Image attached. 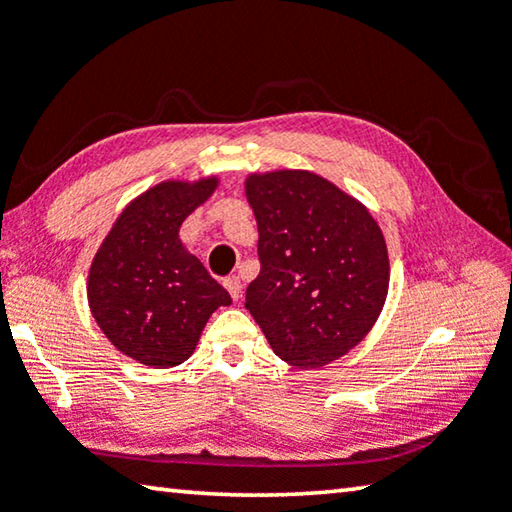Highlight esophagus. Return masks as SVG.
<instances>
[{"label":"esophagus","instance_id":"1","mask_svg":"<svg viewBox=\"0 0 512 512\" xmlns=\"http://www.w3.org/2000/svg\"><path fill=\"white\" fill-rule=\"evenodd\" d=\"M225 287L230 291L232 300H239L241 298V280L239 275H230V278H225Z\"/></svg>","mask_w":512,"mask_h":512}]
</instances>
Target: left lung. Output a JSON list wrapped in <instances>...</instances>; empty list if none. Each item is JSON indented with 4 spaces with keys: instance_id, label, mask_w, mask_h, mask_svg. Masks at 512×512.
Segmentation results:
<instances>
[{
    "instance_id": "8db88e82",
    "label": "left lung",
    "mask_w": 512,
    "mask_h": 512,
    "mask_svg": "<svg viewBox=\"0 0 512 512\" xmlns=\"http://www.w3.org/2000/svg\"><path fill=\"white\" fill-rule=\"evenodd\" d=\"M259 275L246 307L275 355L316 369L358 346L389 287L387 246L358 200L307 170L250 175Z\"/></svg>"
}]
</instances>
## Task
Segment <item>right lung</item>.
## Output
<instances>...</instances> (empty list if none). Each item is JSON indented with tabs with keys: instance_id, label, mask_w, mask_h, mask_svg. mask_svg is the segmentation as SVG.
Masks as SVG:
<instances>
[{
	"instance_id": "obj_1",
	"label": "right lung",
	"mask_w": 512,
	"mask_h": 512,
	"mask_svg": "<svg viewBox=\"0 0 512 512\" xmlns=\"http://www.w3.org/2000/svg\"><path fill=\"white\" fill-rule=\"evenodd\" d=\"M164 182L136 198L93 259L88 305L120 353L154 369L175 367L196 348L216 307L232 298L182 246L180 225L216 189Z\"/></svg>"
}]
</instances>
